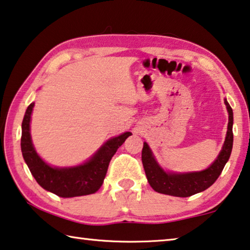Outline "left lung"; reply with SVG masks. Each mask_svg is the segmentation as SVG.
<instances>
[{
	"mask_svg": "<svg viewBox=\"0 0 250 250\" xmlns=\"http://www.w3.org/2000/svg\"><path fill=\"white\" fill-rule=\"evenodd\" d=\"M225 104L227 105L229 113L227 136H226L223 150H221L219 156L210 167L204 170V171L182 173V175L165 172L158 166L148 145L145 142L141 153L142 165H144L146 179H148V182L154 191L176 197H190L195 193L204 191L218 179L225 165L227 164L229 157H230L233 142L232 109L226 100Z\"/></svg>",
	"mask_w": 250,
	"mask_h": 250,
	"instance_id": "left-lung-1",
	"label": "left lung"
}]
</instances>
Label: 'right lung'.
<instances>
[{
    "instance_id": "add662e5",
    "label": "right lung",
    "mask_w": 250,
    "mask_h": 250,
    "mask_svg": "<svg viewBox=\"0 0 250 250\" xmlns=\"http://www.w3.org/2000/svg\"><path fill=\"white\" fill-rule=\"evenodd\" d=\"M34 104L27 106L22 122L21 150L23 158L38 184L59 197L85 196L98 191L104 184L111 158L128 138L130 132L106 141L84 165L74 168H52L38 156L30 136V120Z\"/></svg>"
}]
</instances>
